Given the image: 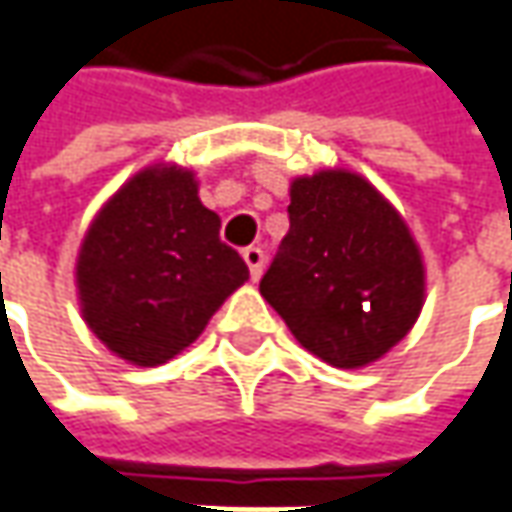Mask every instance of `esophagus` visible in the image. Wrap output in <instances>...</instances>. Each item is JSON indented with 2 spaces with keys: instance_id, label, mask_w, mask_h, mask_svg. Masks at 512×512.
I'll return each mask as SVG.
<instances>
[{
  "instance_id": "obj_1",
  "label": "esophagus",
  "mask_w": 512,
  "mask_h": 512,
  "mask_svg": "<svg viewBox=\"0 0 512 512\" xmlns=\"http://www.w3.org/2000/svg\"><path fill=\"white\" fill-rule=\"evenodd\" d=\"M243 260H246V266H249V275H252V280H257L260 275H263L266 255H263V249H260V246H249V249H243Z\"/></svg>"
}]
</instances>
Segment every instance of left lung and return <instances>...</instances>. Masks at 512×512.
<instances>
[{
  "label": "left lung",
  "instance_id": "left-lung-1",
  "mask_svg": "<svg viewBox=\"0 0 512 512\" xmlns=\"http://www.w3.org/2000/svg\"><path fill=\"white\" fill-rule=\"evenodd\" d=\"M289 232L260 295L303 349L341 369L387 355L424 306V260L404 217L361 174L295 177Z\"/></svg>",
  "mask_w": 512,
  "mask_h": 512
}]
</instances>
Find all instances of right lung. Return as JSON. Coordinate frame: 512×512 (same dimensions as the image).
Returning <instances> with one entry per match:
<instances>
[{"label": "right lung", "mask_w": 512, "mask_h": 512, "mask_svg": "<svg viewBox=\"0 0 512 512\" xmlns=\"http://www.w3.org/2000/svg\"><path fill=\"white\" fill-rule=\"evenodd\" d=\"M246 280L249 266L220 240V217L180 166L134 174L94 217L77 257L82 318L137 367H160L194 344Z\"/></svg>", "instance_id": "add662e5"}]
</instances>
